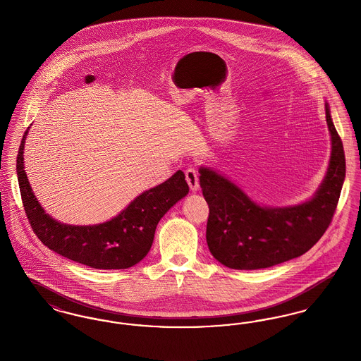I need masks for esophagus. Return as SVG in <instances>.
<instances>
[{
  "instance_id": "34e87169",
  "label": "esophagus",
  "mask_w": 361,
  "mask_h": 361,
  "mask_svg": "<svg viewBox=\"0 0 361 361\" xmlns=\"http://www.w3.org/2000/svg\"><path fill=\"white\" fill-rule=\"evenodd\" d=\"M185 180L188 183L189 188H190V190H193V192L197 190L199 187H200L199 185V173L192 166H189L188 169L185 171Z\"/></svg>"
}]
</instances>
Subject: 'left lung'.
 Masks as SVG:
<instances>
[{"label":"left lung","mask_w":361,"mask_h":361,"mask_svg":"<svg viewBox=\"0 0 361 361\" xmlns=\"http://www.w3.org/2000/svg\"><path fill=\"white\" fill-rule=\"evenodd\" d=\"M331 137L326 176L314 197L298 206L262 207L219 173L200 168V187L209 215L207 245L211 255L233 269H262L310 250L326 231L345 180L343 142L325 104Z\"/></svg>","instance_id":"obj_1"}]
</instances>
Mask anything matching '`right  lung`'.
<instances>
[{
  "mask_svg": "<svg viewBox=\"0 0 361 361\" xmlns=\"http://www.w3.org/2000/svg\"><path fill=\"white\" fill-rule=\"evenodd\" d=\"M30 128V127H28ZM24 133L18 147V187L23 206L37 238L50 250L94 269H127L149 253L155 227L178 200L188 195L181 171L145 190L114 219L93 226H71L52 219L39 204L24 171Z\"/></svg>",
  "mask_w": 361,
  "mask_h": 361,
  "instance_id": "1",
  "label": "right lung"
}]
</instances>
